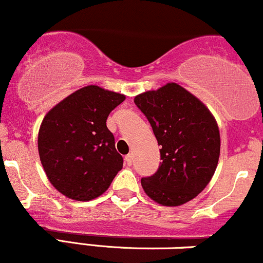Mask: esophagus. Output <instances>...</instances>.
I'll list each match as a JSON object with an SVG mask.
<instances>
[{
    "label": "esophagus",
    "instance_id": "34e87169",
    "mask_svg": "<svg viewBox=\"0 0 263 263\" xmlns=\"http://www.w3.org/2000/svg\"><path fill=\"white\" fill-rule=\"evenodd\" d=\"M125 163H126V165H128V166H130L132 163H133V156L130 155V154L125 156Z\"/></svg>",
    "mask_w": 263,
    "mask_h": 263
}]
</instances>
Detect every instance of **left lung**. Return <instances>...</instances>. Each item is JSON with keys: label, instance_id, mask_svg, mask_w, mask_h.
Wrapping results in <instances>:
<instances>
[{"label": "left lung", "instance_id": "8db88e82", "mask_svg": "<svg viewBox=\"0 0 263 263\" xmlns=\"http://www.w3.org/2000/svg\"><path fill=\"white\" fill-rule=\"evenodd\" d=\"M134 103L161 146L162 162L153 176L141 178V186L160 204H184L204 190L217 168V122L198 98L174 82L137 96Z\"/></svg>", "mask_w": 263, "mask_h": 263}]
</instances>
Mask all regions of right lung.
<instances>
[{"label": "right lung", "mask_w": 263, "mask_h": 263, "mask_svg": "<svg viewBox=\"0 0 263 263\" xmlns=\"http://www.w3.org/2000/svg\"><path fill=\"white\" fill-rule=\"evenodd\" d=\"M124 95L87 86L57 104L39 129L40 161L49 181L75 200H91L106 192L123 167L112 132L109 113Z\"/></svg>", "instance_id": "add662e5"}]
</instances>
